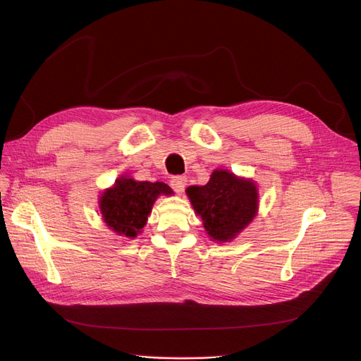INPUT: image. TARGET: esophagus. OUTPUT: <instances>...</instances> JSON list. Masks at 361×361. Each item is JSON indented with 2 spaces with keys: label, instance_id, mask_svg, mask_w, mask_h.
Returning <instances> with one entry per match:
<instances>
[{
  "label": "esophagus",
  "instance_id": "esophagus-1",
  "mask_svg": "<svg viewBox=\"0 0 361 361\" xmlns=\"http://www.w3.org/2000/svg\"><path fill=\"white\" fill-rule=\"evenodd\" d=\"M185 187H187V176H173L171 178V188L178 194H182Z\"/></svg>",
  "mask_w": 361,
  "mask_h": 361
}]
</instances>
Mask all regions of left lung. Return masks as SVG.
<instances>
[{"instance_id": "left-lung-1", "label": "left lung", "mask_w": 361, "mask_h": 361, "mask_svg": "<svg viewBox=\"0 0 361 361\" xmlns=\"http://www.w3.org/2000/svg\"><path fill=\"white\" fill-rule=\"evenodd\" d=\"M187 195L203 227L215 243H232L255 220L259 211V190L253 179L216 169L203 187L192 185Z\"/></svg>"}]
</instances>
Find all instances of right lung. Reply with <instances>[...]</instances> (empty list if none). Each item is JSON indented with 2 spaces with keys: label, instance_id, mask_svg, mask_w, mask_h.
Returning a JSON list of instances; mask_svg holds the SVG:
<instances>
[{
  "label": "right lung",
  "instance_id": "obj_1",
  "mask_svg": "<svg viewBox=\"0 0 361 361\" xmlns=\"http://www.w3.org/2000/svg\"><path fill=\"white\" fill-rule=\"evenodd\" d=\"M173 190L164 182L135 180L120 176L114 185L99 195V209L108 228L125 238L141 233L159 195H171Z\"/></svg>",
  "mask_w": 361,
  "mask_h": 361
}]
</instances>
